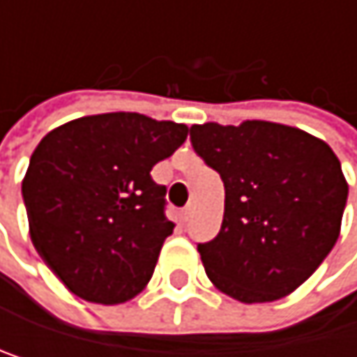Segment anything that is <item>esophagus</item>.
<instances>
[{"instance_id": "esophagus-1", "label": "esophagus", "mask_w": 357, "mask_h": 357, "mask_svg": "<svg viewBox=\"0 0 357 357\" xmlns=\"http://www.w3.org/2000/svg\"><path fill=\"white\" fill-rule=\"evenodd\" d=\"M189 219H191V206H187V208L181 213V221H183V223H187Z\"/></svg>"}]
</instances>
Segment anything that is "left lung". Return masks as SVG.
Masks as SVG:
<instances>
[{
  "label": "left lung",
  "instance_id": "obj_1",
  "mask_svg": "<svg viewBox=\"0 0 357 357\" xmlns=\"http://www.w3.org/2000/svg\"><path fill=\"white\" fill-rule=\"evenodd\" d=\"M189 138L225 187L219 234L198 245L208 279L247 305L291 294L341 231L347 183L334 151L268 121L191 126Z\"/></svg>",
  "mask_w": 357,
  "mask_h": 357
}]
</instances>
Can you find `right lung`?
<instances>
[{"label": "right lung", "instance_id": "obj_1", "mask_svg": "<svg viewBox=\"0 0 357 357\" xmlns=\"http://www.w3.org/2000/svg\"><path fill=\"white\" fill-rule=\"evenodd\" d=\"M187 138V126L138 112L70 121L36 146L23 181L29 234L72 294L119 305L151 281L174 223L151 170Z\"/></svg>", "mask_w": 357, "mask_h": 357}]
</instances>
